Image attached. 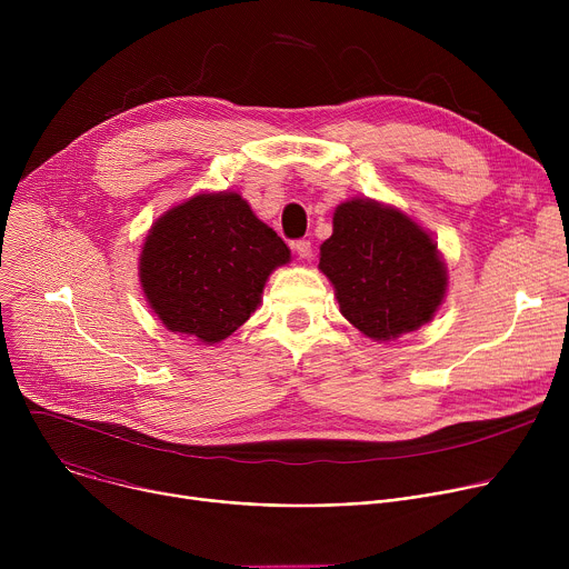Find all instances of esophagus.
Segmentation results:
<instances>
[{"label":"esophagus","mask_w":569,"mask_h":569,"mask_svg":"<svg viewBox=\"0 0 569 569\" xmlns=\"http://www.w3.org/2000/svg\"><path fill=\"white\" fill-rule=\"evenodd\" d=\"M292 250L297 252L299 259H308V257H310V250H312V248H310V240H306V238L295 240V242H292Z\"/></svg>","instance_id":"1"}]
</instances>
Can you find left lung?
<instances>
[{"mask_svg":"<svg viewBox=\"0 0 569 569\" xmlns=\"http://www.w3.org/2000/svg\"><path fill=\"white\" fill-rule=\"evenodd\" d=\"M319 270L336 288L340 312L367 338L387 342L428 323L448 290L432 236L402 211L349 200L333 213Z\"/></svg>","mask_w":569,"mask_h":569,"instance_id":"left-lung-1","label":"left lung"}]
</instances>
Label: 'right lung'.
<instances>
[{
	"label": "right lung",
	"mask_w": 569,
	"mask_h": 569,
	"mask_svg": "<svg viewBox=\"0 0 569 569\" xmlns=\"http://www.w3.org/2000/svg\"><path fill=\"white\" fill-rule=\"evenodd\" d=\"M290 250L238 193H200L148 231L139 279L148 306L173 333L204 345L229 338L261 303Z\"/></svg>",
	"instance_id": "add662e5"
}]
</instances>
